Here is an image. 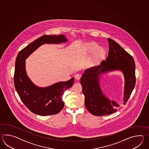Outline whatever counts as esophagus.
Instances as JSON below:
<instances>
[{"instance_id": "1", "label": "esophagus", "mask_w": 149, "mask_h": 149, "mask_svg": "<svg viewBox=\"0 0 149 149\" xmlns=\"http://www.w3.org/2000/svg\"><path fill=\"white\" fill-rule=\"evenodd\" d=\"M81 77V76L80 74L77 73V74H76L75 76H74V78H75V79H76V80H80Z\"/></svg>"}]
</instances>
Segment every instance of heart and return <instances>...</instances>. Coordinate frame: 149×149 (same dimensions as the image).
Listing matches in <instances>:
<instances>
[{"instance_id": "1", "label": "heart", "mask_w": 149, "mask_h": 149, "mask_svg": "<svg viewBox=\"0 0 149 149\" xmlns=\"http://www.w3.org/2000/svg\"><path fill=\"white\" fill-rule=\"evenodd\" d=\"M97 47V45L94 42H88L85 45V49L88 53H91L95 49L94 52V58L95 60L100 58L104 54V49L103 48L101 47Z\"/></svg>"}]
</instances>
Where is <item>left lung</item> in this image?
<instances>
[{
	"label": "left lung",
	"mask_w": 149,
	"mask_h": 149,
	"mask_svg": "<svg viewBox=\"0 0 149 149\" xmlns=\"http://www.w3.org/2000/svg\"><path fill=\"white\" fill-rule=\"evenodd\" d=\"M108 56L100 65L87 69L82 73L80 83L85 96V105L87 110L97 116L112 114L120 104L111 100L102 91L100 79L103 74L115 71H121L125 79L123 104H125L135 87V64L133 57L117 42L108 38Z\"/></svg>",
	"instance_id": "1"
}]
</instances>
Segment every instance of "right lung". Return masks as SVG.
<instances>
[{"instance_id": "1", "label": "right lung", "mask_w": 149, "mask_h": 149, "mask_svg": "<svg viewBox=\"0 0 149 149\" xmlns=\"http://www.w3.org/2000/svg\"><path fill=\"white\" fill-rule=\"evenodd\" d=\"M68 41L63 35H44L23 48L16 57L14 77L15 88L23 103L35 114L45 116L60 112L64 107L62 96L73 85L74 78L48 87H38L32 82L26 74L25 60L42 45L57 44Z\"/></svg>"}]
</instances>
